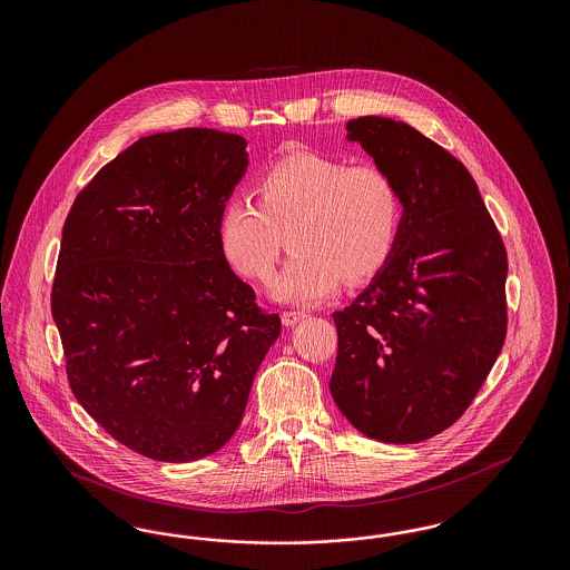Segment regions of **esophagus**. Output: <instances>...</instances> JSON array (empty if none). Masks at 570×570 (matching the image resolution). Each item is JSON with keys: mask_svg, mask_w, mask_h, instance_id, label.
Returning a JSON list of instances; mask_svg holds the SVG:
<instances>
[{"mask_svg": "<svg viewBox=\"0 0 570 570\" xmlns=\"http://www.w3.org/2000/svg\"><path fill=\"white\" fill-rule=\"evenodd\" d=\"M303 318H307L305 312H284V314H282V325L295 326L297 323H301Z\"/></svg>", "mask_w": 570, "mask_h": 570, "instance_id": "1", "label": "esophagus"}]
</instances>
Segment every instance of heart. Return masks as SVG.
I'll use <instances>...</instances> for the list:
<instances>
[{
    "label": "heart",
    "mask_w": 570,
    "mask_h": 570,
    "mask_svg": "<svg viewBox=\"0 0 570 570\" xmlns=\"http://www.w3.org/2000/svg\"><path fill=\"white\" fill-rule=\"evenodd\" d=\"M256 203L233 196L217 222L230 269L267 282L286 242L295 256L272 284L273 298L314 305L342 279L363 284L391 261L402 230L404 196L393 175L374 164L297 151L269 164L256 179Z\"/></svg>",
    "instance_id": "1"
}]
</instances>
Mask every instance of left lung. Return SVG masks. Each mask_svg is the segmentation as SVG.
I'll return each mask as SVG.
<instances>
[{"label": "left lung", "instance_id": "8db88e82", "mask_svg": "<svg viewBox=\"0 0 570 570\" xmlns=\"http://www.w3.org/2000/svg\"><path fill=\"white\" fill-rule=\"evenodd\" d=\"M404 196L391 261L333 314L331 395L354 430L414 444L451 428L488 379L507 337V249L476 181L404 121L346 124Z\"/></svg>", "mask_w": 570, "mask_h": 570}]
</instances>
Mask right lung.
Here are the masks:
<instances>
[{
  "instance_id": "right-lung-1",
  "label": "right lung",
  "mask_w": 570,
  "mask_h": 570,
  "mask_svg": "<svg viewBox=\"0 0 570 570\" xmlns=\"http://www.w3.org/2000/svg\"><path fill=\"white\" fill-rule=\"evenodd\" d=\"M247 140L209 128L142 136L66 217L51 312L75 397L117 442L186 463L237 432L279 316L224 261L217 222Z\"/></svg>"
}]
</instances>
